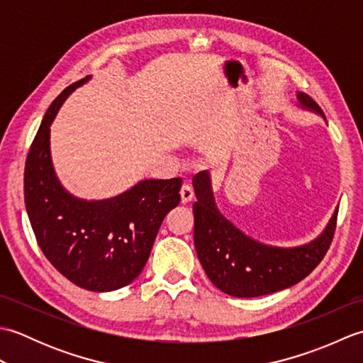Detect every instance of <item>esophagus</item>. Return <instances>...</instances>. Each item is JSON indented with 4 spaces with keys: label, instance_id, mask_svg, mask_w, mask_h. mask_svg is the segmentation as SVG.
Wrapping results in <instances>:
<instances>
[{
    "label": "esophagus",
    "instance_id": "34e87169",
    "mask_svg": "<svg viewBox=\"0 0 363 363\" xmlns=\"http://www.w3.org/2000/svg\"><path fill=\"white\" fill-rule=\"evenodd\" d=\"M194 196H195V191H194V189H191V186H189V184H184V186L181 187V199H182V203L186 204V203L191 201V199H194Z\"/></svg>",
    "mask_w": 363,
    "mask_h": 363
}]
</instances>
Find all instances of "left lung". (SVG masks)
I'll use <instances>...</instances> for the list:
<instances>
[{
  "mask_svg": "<svg viewBox=\"0 0 363 363\" xmlns=\"http://www.w3.org/2000/svg\"><path fill=\"white\" fill-rule=\"evenodd\" d=\"M301 109L325 113L313 99L298 91ZM198 201L194 204L195 248L215 287L235 298L264 296L289 289L309 276L325 257L335 233L338 207L323 233L312 242L281 248L254 240L220 212L207 169L194 177Z\"/></svg>",
  "mask_w": 363,
  "mask_h": 363,
  "instance_id": "1",
  "label": "left lung"
}]
</instances>
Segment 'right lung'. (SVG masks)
Listing matches in <instances>:
<instances>
[{"mask_svg":"<svg viewBox=\"0 0 363 363\" xmlns=\"http://www.w3.org/2000/svg\"><path fill=\"white\" fill-rule=\"evenodd\" d=\"M89 79L67 87L46 111L28 152L25 204L51 265L81 289L112 291L142 273L162 221L181 201L182 179H143L96 201L65 190L52 167L50 128L65 99Z\"/></svg>","mask_w":363,"mask_h":363,"instance_id":"add662e5","label":"right lung"}]
</instances>
